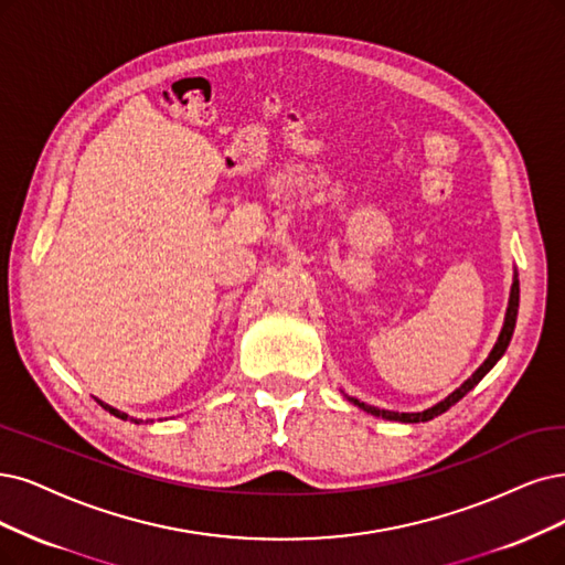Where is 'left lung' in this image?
Wrapping results in <instances>:
<instances>
[{"instance_id":"obj_1","label":"left lung","mask_w":565,"mask_h":565,"mask_svg":"<svg viewBox=\"0 0 565 565\" xmlns=\"http://www.w3.org/2000/svg\"><path fill=\"white\" fill-rule=\"evenodd\" d=\"M516 311H519V279H516V267H514L512 288H510V300H508V309H505V321H503V328H500V335H498L493 349L489 351L487 361L472 372V377H468L461 386H458L456 391H451V393L447 395V398L440 401L437 405H433V407H428V409H424V412H391V409H380V407H374V405H365V403H361L359 398H351V395H344V398H347L351 405H356L359 409H363V412H367V414H372V416H382V419H386V422L422 424V422L435 419V416L445 414L451 405H456L458 401H461L463 395H466L468 391H472L479 382H482L484 374H487L500 359H503V353H505L508 347H510L512 332H514V326H516Z\"/></svg>"}]
</instances>
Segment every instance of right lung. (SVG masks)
<instances>
[{"label":"right lung","mask_w":565,"mask_h":565,"mask_svg":"<svg viewBox=\"0 0 565 565\" xmlns=\"http://www.w3.org/2000/svg\"><path fill=\"white\" fill-rule=\"evenodd\" d=\"M97 403H99V405H102L104 409H107L109 414L118 416V419H122V422H125V419H128V414H125V412H120V409H116V407H111V405H104L102 401H97ZM130 422H135V424H141V419H130Z\"/></svg>","instance_id":"right-lung-1"}]
</instances>
